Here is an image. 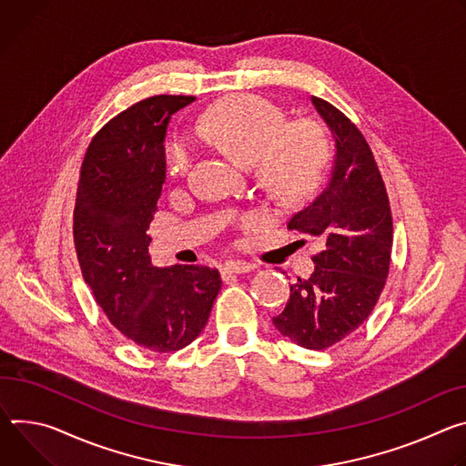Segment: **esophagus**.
Listing matches in <instances>:
<instances>
[{
  "mask_svg": "<svg viewBox=\"0 0 466 466\" xmlns=\"http://www.w3.org/2000/svg\"><path fill=\"white\" fill-rule=\"evenodd\" d=\"M255 267L251 263H242V261H229L222 267V276H233V274H246L251 272Z\"/></svg>",
  "mask_w": 466,
  "mask_h": 466,
  "instance_id": "obj_1",
  "label": "esophagus"
}]
</instances>
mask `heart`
<instances>
[{
	"mask_svg": "<svg viewBox=\"0 0 466 466\" xmlns=\"http://www.w3.org/2000/svg\"><path fill=\"white\" fill-rule=\"evenodd\" d=\"M283 115L263 97L231 96L205 111L199 131L231 153L279 194H301L311 187L328 159L324 129L311 120L282 126ZM192 163V149L183 138H172L165 147L170 176L181 177Z\"/></svg>",
	"mask_w": 466,
	"mask_h": 466,
	"instance_id": "b5f03b06",
	"label": "heart"
}]
</instances>
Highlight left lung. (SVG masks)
<instances>
[{
    "mask_svg": "<svg viewBox=\"0 0 466 466\" xmlns=\"http://www.w3.org/2000/svg\"><path fill=\"white\" fill-rule=\"evenodd\" d=\"M335 140V157L322 192L289 229L320 244L315 272L290 285L276 329L307 350H326L363 324L385 287L392 248V217L374 155L360 131L331 103L311 96Z\"/></svg>",
    "mask_w": 466,
    "mask_h": 466,
    "instance_id": "left-lung-1",
    "label": "left lung"
}]
</instances>
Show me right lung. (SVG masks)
<instances>
[{"instance_id": "1", "label": "right lung", "mask_w": 466, "mask_h": 466, "mask_svg": "<svg viewBox=\"0 0 466 466\" xmlns=\"http://www.w3.org/2000/svg\"><path fill=\"white\" fill-rule=\"evenodd\" d=\"M194 99L153 96L115 116L92 138L77 185L74 242L85 283L111 324L151 351L190 344L222 287L217 268H159L147 251L168 122Z\"/></svg>"}]
</instances>
